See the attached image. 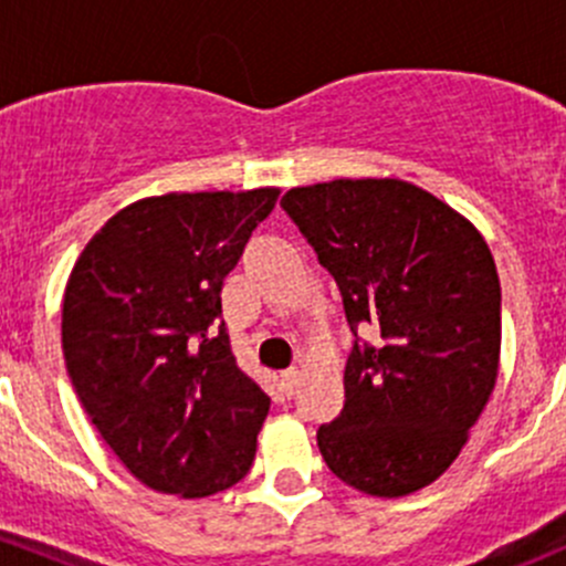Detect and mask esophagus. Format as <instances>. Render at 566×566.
Segmentation results:
<instances>
[{
    "instance_id": "34e87169",
    "label": "esophagus",
    "mask_w": 566,
    "mask_h": 566,
    "mask_svg": "<svg viewBox=\"0 0 566 566\" xmlns=\"http://www.w3.org/2000/svg\"><path fill=\"white\" fill-rule=\"evenodd\" d=\"M298 380H301L298 369H287V373L279 375V384H282L284 397H293L295 389H298Z\"/></svg>"
}]
</instances>
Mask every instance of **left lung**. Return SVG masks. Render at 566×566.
Segmentation results:
<instances>
[{
    "label": "left lung",
    "mask_w": 566,
    "mask_h": 566,
    "mask_svg": "<svg viewBox=\"0 0 566 566\" xmlns=\"http://www.w3.org/2000/svg\"><path fill=\"white\" fill-rule=\"evenodd\" d=\"M282 208L336 279L353 334L345 408L317 430L345 484L399 499L436 482L495 389L501 282L482 232L397 177L290 188Z\"/></svg>",
    "instance_id": "8db88e82"
}]
</instances>
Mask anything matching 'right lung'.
Masks as SVG:
<instances>
[{"label": "right lung", "mask_w": 566, "mask_h": 566, "mask_svg": "<svg viewBox=\"0 0 566 566\" xmlns=\"http://www.w3.org/2000/svg\"><path fill=\"white\" fill-rule=\"evenodd\" d=\"M279 188L172 191L117 210L78 254L62 353L95 430L156 493L208 499L249 473L271 397L235 364L221 287Z\"/></svg>", "instance_id": "1"}]
</instances>
